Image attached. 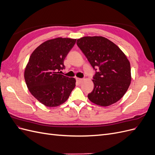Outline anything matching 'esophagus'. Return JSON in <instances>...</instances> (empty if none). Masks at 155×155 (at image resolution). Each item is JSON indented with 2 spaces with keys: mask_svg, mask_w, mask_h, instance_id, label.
<instances>
[{
  "mask_svg": "<svg viewBox=\"0 0 155 155\" xmlns=\"http://www.w3.org/2000/svg\"><path fill=\"white\" fill-rule=\"evenodd\" d=\"M76 80H77V81H78V83H81L83 81V79L77 78H76Z\"/></svg>",
  "mask_w": 155,
  "mask_h": 155,
  "instance_id": "1",
  "label": "esophagus"
}]
</instances>
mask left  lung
I'll return each instance as SVG.
<instances>
[{"label":"left lung","mask_w":155,"mask_h":155,"mask_svg":"<svg viewBox=\"0 0 155 155\" xmlns=\"http://www.w3.org/2000/svg\"><path fill=\"white\" fill-rule=\"evenodd\" d=\"M77 45L96 71L93 91L88 99L96 105L107 107L124 96L130 84V66L118 46L104 37H83ZM96 68L99 70L97 71Z\"/></svg>","instance_id":"left-lung-1"}]
</instances>
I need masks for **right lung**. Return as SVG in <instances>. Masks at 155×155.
Instances as JSON below:
<instances>
[{
  "label": "right lung",
  "mask_w": 155,
  "mask_h": 155,
  "mask_svg": "<svg viewBox=\"0 0 155 155\" xmlns=\"http://www.w3.org/2000/svg\"><path fill=\"white\" fill-rule=\"evenodd\" d=\"M76 39L58 37L39 45L31 54L25 71L26 85L31 94L43 105L63 104L76 87V79L60 74L64 60Z\"/></svg>",
  "instance_id": "obj_1"
}]
</instances>
